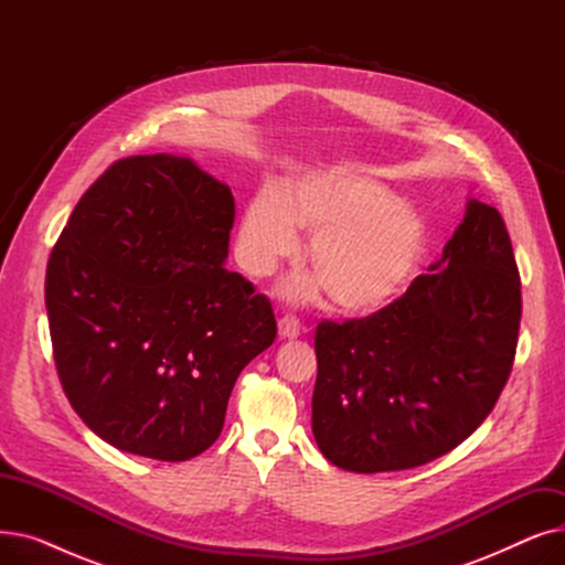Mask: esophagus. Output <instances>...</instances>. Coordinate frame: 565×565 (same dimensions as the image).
<instances>
[{
  "label": "esophagus",
  "mask_w": 565,
  "mask_h": 565,
  "mask_svg": "<svg viewBox=\"0 0 565 565\" xmlns=\"http://www.w3.org/2000/svg\"><path fill=\"white\" fill-rule=\"evenodd\" d=\"M300 332H302V322H300L298 316L286 313L279 320V337L281 339H295V337H300Z\"/></svg>",
  "instance_id": "1"
}]
</instances>
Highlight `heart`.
<instances>
[{
    "instance_id": "b5f03b06",
    "label": "heart",
    "mask_w": 565,
    "mask_h": 565,
    "mask_svg": "<svg viewBox=\"0 0 565 565\" xmlns=\"http://www.w3.org/2000/svg\"><path fill=\"white\" fill-rule=\"evenodd\" d=\"M313 233L309 260L330 298L348 311L387 305L405 288L424 249L419 215L375 181L348 171L290 178L260 190L237 235V258L254 277L273 275ZM311 292L298 286L295 295Z\"/></svg>"
}]
</instances>
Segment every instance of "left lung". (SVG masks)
Instances as JSON below:
<instances>
[{"label": "left lung", "mask_w": 565, "mask_h": 565, "mask_svg": "<svg viewBox=\"0 0 565 565\" xmlns=\"http://www.w3.org/2000/svg\"><path fill=\"white\" fill-rule=\"evenodd\" d=\"M520 288L507 224L497 207L471 199L430 275L371 316L322 318L311 403L322 456L375 473L454 451L507 387Z\"/></svg>", "instance_id": "obj_1"}]
</instances>
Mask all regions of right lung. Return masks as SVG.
Masks as SVG:
<instances>
[{
	"label": "right lung",
	"instance_id": "1",
	"mask_svg": "<svg viewBox=\"0 0 565 565\" xmlns=\"http://www.w3.org/2000/svg\"><path fill=\"white\" fill-rule=\"evenodd\" d=\"M235 201L192 160L109 164L50 254L54 366L111 447L183 462L213 447L241 371L277 339L270 300L222 265Z\"/></svg>",
	"mask_w": 565,
	"mask_h": 565
}]
</instances>
